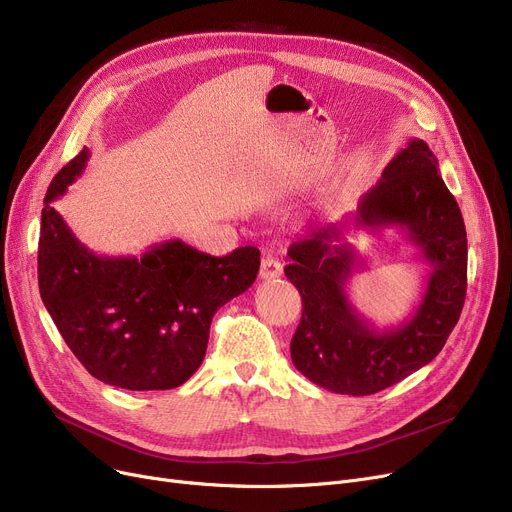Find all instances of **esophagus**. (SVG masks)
Instances as JSON below:
<instances>
[{
    "instance_id": "34e87169",
    "label": "esophagus",
    "mask_w": 512,
    "mask_h": 512,
    "mask_svg": "<svg viewBox=\"0 0 512 512\" xmlns=\"http://www.w3.org/2000/svg\"><path fill=\"white\" fill-rule=\"evenodd\" d=\"M282 272H284V267H282V263L274 255L267 253L261 259V270H259V278L261 280H276V278L282 276Z\"/></svg>"
}]
</instances>
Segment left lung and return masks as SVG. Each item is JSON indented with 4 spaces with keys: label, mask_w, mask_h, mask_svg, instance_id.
Returning a JSON list of instances; mask_svg holds the SVG:
<instances>
[{
    "label": "left lung",
    "mask_w": 512,
    "mask_h": 512,
    "mask_svg": "<svg viewBox=\"0 0 512 512\" xmlns=\"http://www.w3.org/2000/svg\"><path fill=\"white\" fill-rule=\"evenodd\" d=\"M405 231L430 265L416 313L380 331L361 316L345 284L360 256L345 240L353 229ZM286 278L303 299L290 357L307 380L336 394L367 396L421 369L442 351L461 317L467 292V232L459 203L438 174V159L411 139L359 201L357 213L292 242Z\"/></svg>",
    "instance_id": "1"
}]
</instances>
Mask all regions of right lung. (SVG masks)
Instances as JSON below:
<instances>
[{
    "instance_id": "add662e5",
    "label": "right lung",
    "mask_w": 512,
    "mask_h": 512,
    "mask_svg": "<svg viewBox=\"0 0 512 512\" xmlns=\"http://www.w3.org/2000/svg\"><path fill=\"white\" fill-rule=\"evenodd\" d=\"M85 147L51 180L41 211L39 292L74 357L103 384L124 390L182 386L203 363L211 319L259 272V249L211 257L180 238L139 257L97 255L53 201L83 174Z\"/></svg>"
}]
</instances>
